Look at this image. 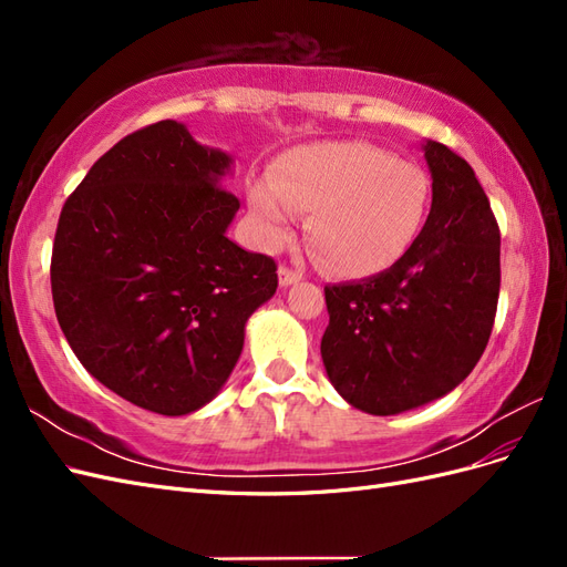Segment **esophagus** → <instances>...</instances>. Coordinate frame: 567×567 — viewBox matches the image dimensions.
I'll return each mask as SVG.
<instances>
[{
    "mask_svg": "<svg viewBox=\"0 0 567 567\" xmlns=\"http://www.w3.org/2000/svg\"><path fill=\"white\" fill-rule=\"evenodd\" d=\"M302 279V274L296 271V269H288V267H279V284L286 288V286H293Z\"/></svg>",
    "mask_w": 567,
    "mask_h": 567,
    "instance_id": "obj_1",
    "label": "esophagus"
}]
</instances>
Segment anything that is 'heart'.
I'll list each match as a JSON object with an SVG mask.
<instances>
[{"instance_id":"obj_1","label":"heart","mask_w":567,"mask_h":567,"mask_svg":"<svg viewBox=\"0 0 567 567\" xmlns=\"http://www.w3.org/2000/svg\"><path fill=\"white\" fill-rule=\"evenodd\" d=\"M433 186L423 167L367 142H321L288 151L271 175L248 184L257 241L284 246L300 210L321 265L348 279L381 274L419 238Z\"/></svg>"}]
</instances>
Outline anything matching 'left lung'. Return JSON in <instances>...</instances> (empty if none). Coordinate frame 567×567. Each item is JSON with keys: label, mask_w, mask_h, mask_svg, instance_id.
I'll list each match as a JSON object with an SVG mask.
<instances>
[{"label": "left lung", "mask_w": 567, "mask_h": 567, "mask_svg": "<svg viewBox=\"0 0 567 567\" xmlns=\"http://www.w3.org/2000/svg\"><path fill=\"white\" fill-rule=\"evenodd\" d=\"M433 177L425 225L400 262L326 286L321 359L340 398L392 416L452 392L483 357L499 300V225L473 167L423 142Z\"/></svg>", "instance_id": "1"}]
</instances>
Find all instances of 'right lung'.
<instances>
[{"label":"right lung","mask_w":567,"mask_h":567,"mask_svg":"<svg viewBox=\"0 0 567 567\" xmlns=\"http://www.w3.org/2000/svg\"><path fill=\"white\" fill-rule=\"evenodd\" d=\"M231 156L161 120L101 156L65 200L51 296L80 364L163 416L208 404L277 293V262L227 238Z\"/></svg>","instance_id":"obj_1"}]
</instances>
